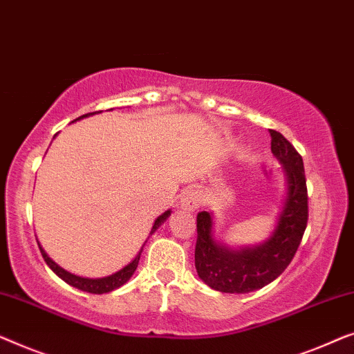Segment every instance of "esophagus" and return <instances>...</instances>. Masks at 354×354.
<instances>
[{
  "instance_id": "1",
  "label": "esophagus",
  "mask_w": 354,
  "mask_h": 354,
  "mask_svg": "<svg viewBox=\"0 0 354 354\" xmlns=\"http://www.w3.org/2000/svg\"><path fill=\"white\" fill-rule=\"evenodd\" d=\"M203 198L202 194L197 191V189H187L181 194V198H179V207L184 208V210H197L198 207L202 205Z\"/></svg>"
}]
</instances>
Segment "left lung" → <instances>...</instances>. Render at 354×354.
<instances>
[{
    "instance_id": "left-lung-1",
    "label": "left lung",
    "mask_w": 354,
    "mask_h": 354,
    "mask_svg": "<svg viewBox=\"0 0 354 354\" xmlns=\"http://www.w3.org/2000/svg\"><path fill=\"white\" fill-rule=\"evenodd\" d=\"M271 151L286 176V198L270 237L255 247L231 248L213 237V216L197 215L196 270L208 287L225 293H248L268 286L290 265L308 223V191L303 158L279 131L270 129Z\"/></svg>"
}]
</instances>
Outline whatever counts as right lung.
<instances>
[{
	"instance_id": "1",
	"label": "right lung",
	"mask_w": 354,
	"mask_h": 354,
	"mask_svg": "<svg viewBox=\"0 0 354 354\" xmlns=\"http://www.w3.org/2000/svg\"><path fill=\"white\" fill-rule=\"evenodd\" d=\"M94 113H99V112L84 113V115L78 117L77 120H80V118H84V117H89V115H94ZM170 215H171V210H167L165 213H162V215L156 220V223H153V226L151 229V234L156 232L157 229L162 226V223L167 221V218L170 216ZM38 247H39V250H41V255L44 258V261H46V265L51 268V270L56 272V274L61 277L62 281H66L68 286L75 287V288H78V290L89 292V293H107V292L115 290V288H118V287H122L123 283H127L129 281V277L134 274V271H136L139 258H141V252H142V248H141V250H139V253L136 255V258H134V260L129 263V265H127L125 268H122L120 271L113 272V274H111V276L99 277V279H88V277L75 276V274H72V272L66 271V270H64V268L59 266L56 261H53L51 258L48 257V253L43 250V247L39 245V242H38Z\"/></svg>"
}]
</instances>
